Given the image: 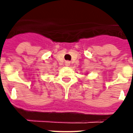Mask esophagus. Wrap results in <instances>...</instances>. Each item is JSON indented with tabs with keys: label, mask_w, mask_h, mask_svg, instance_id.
Segmentation results:
<instances>
[{
	"label": "esophagus",
	"mask_w": 133,
	"mask_h": 133,
	"mask_svg": "<svg viewBox=\"0 0 133 133\" xmlns=\"http://www.w3.org/2000/svg\"><path fill=\"white\" fill-rule=\"evenodd\" d=\"M70 64V61H65V65L66 66H69Z\"/></svg>",
	"instance_id": "34e87169"
}]
</instances>
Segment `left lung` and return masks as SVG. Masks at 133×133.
Here are the masks:
<instances>
[{
	"mask_svg": "<svg viewBox=\"0 0 133 133\" xmlns=\"http://www.w3.org/2000/svg\"><path fill=\"white\" fill-rule=\"evenodd\" d=\"M86 75H87V74H86Z\"/></svg>",
	"mask_w": 133,
	"mask_h": 133,
	"instance_id": "obj_1",
	"label": "left lung"
}]
</instances>
